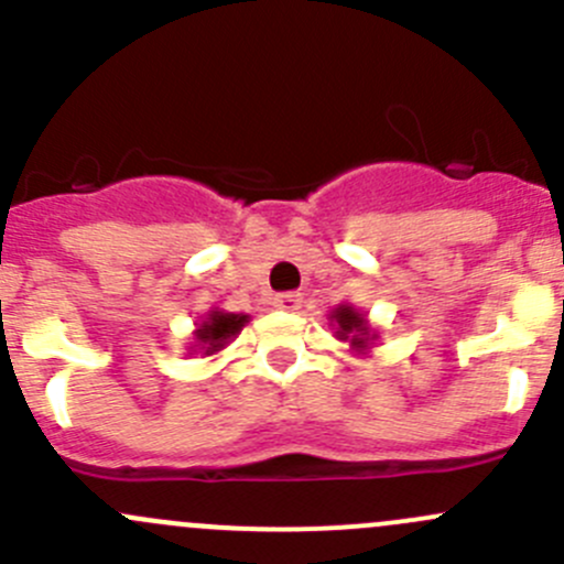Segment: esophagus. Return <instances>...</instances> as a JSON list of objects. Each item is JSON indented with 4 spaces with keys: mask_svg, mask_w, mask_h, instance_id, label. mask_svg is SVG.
<instances>
[{
    "mask_svg": "<svg viewBox=\"0 0 564 564\" xmlns=\"http://www.w3.org/2000/svg\"><path fill=\"white\" fill-rule=\"evenodd\" d=\"M300 303H303V300H300L297 292L275 294V308H281V311H297Z\"/></svg>",
    "mask_w": 564,
    "mask_h": 564,
    "instance_id": "esophagus-1",
    "label": "esophagus"
}]
</instances>
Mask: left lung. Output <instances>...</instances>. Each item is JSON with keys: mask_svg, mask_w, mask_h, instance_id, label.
Listing matches in <instances>:
<instances>
[{"mask_svg": "<svg viewBox=\"0 0 564 564\" xmlns=\"http://www.w3.org/2000/svg\"><path fill=\"white\" fill-rule=\"evenodd\" d=\"M333 318H335V324H338V338H344V340L349 338V344L355 346V349H366L368 338H377V335L368 329L362 314H357L351 305H340V308H335Z\"/></svg>", "mask_w": 564, "mask_h": 564, "instance_id": "8db88e82", "label": "left lung"}]
</instances>
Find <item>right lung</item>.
Returning <instances> with one entry per match:
<instances>
[{
  "mask_svg": "<svg viewBox=\"0 0 564 564\" xmlns=\"http://www.w3.org/2000/svg\"><path fill=\"white\" fill-rule=\"evenodd\" d=\"M246 322H248V316L220 314V311H213V314H209V322H204L202 327L196 329V338H198V344H202V349L207 351V355H213V351L224 349L226 340L235 338Z\"/></svg>",
  "mask_w": 564,
  "mask_h": 564,
  "instance_id": "1",
  "label": "right lung"
}]
</instances>
